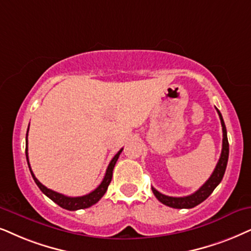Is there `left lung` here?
<instances>
[{
	"mask_svg": "<svg viewBox=\"0 0 251 251\" xmlns=\"http://www.w3.org/2000/svg\"><path fill=\"white\" fill-rule=\"evenodd\" d=\"M217 111L219 118H220L221 126H223V149H221V155L217 163V167H215L214 171L212 173L211 177L206 180L205 184H202L201 188L197 190L195 193L186 197H169L162 195V193L158 192L156 189L151 188V191H153L155 197H156L162 204L173 208H192L204 201L206 198H208V196L213 192V190L217 188L221 180H223L228 162V155H229V144H228L227 129L226 126H225L223 116H221L220 111L218 109Z\"/></svg>",
	"mask_w": 251,
	"mask_h": 251,
	"instance_id": "left-lung-1",
	"label": "left lung"
}]
</instances>
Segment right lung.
<instances>
[{"label":"right lung","mask_w":251,"mask_h":251,"mask_svg":"<svg viewBox=\"0 0 251 251\" xmlns=\"http://www.w3.org/2000/svg\"><path fill=\"white\" fill-rule=\"evenodd\" d=\"M27 132H28V128H27ZM122 151H123V148L120 149L118 153H117L115 156H113L112 160H111V162L109 164V167H107L105 176H104L102 183H100V185H98L97 188L94 190V191H91L90 193H88V195L82 196V197H67V196L62 195V193L55 192V191H53V190L47 189L45 185H43V184H41L39 180L36 178V176H34L32 170H31L30 163H28L27 133H26V148H25V155H26V161H27V164H28V169H30V171H31V175H32V177H33L34 182H36L38 188L41 190V192H43L44 195H46L47 197H49L50 201H53L55 202V204H58L60 207L65 208V210H68V211H76V210H82V208H88V207H90V206H93L94 204H96V202L100 201V198H102V197L104 196V193L106 192L107 186H109L111 179H112L113 168H115L117 160H118L119 155H120V153H122Z\"/></svg>","instance_id":"right-lung-1"}]
</instances>
